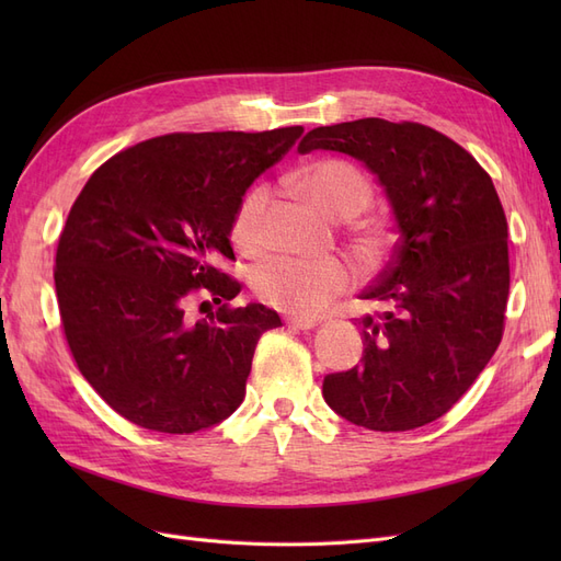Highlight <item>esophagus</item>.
I'll use <instances>...</instances> for the list:
<instances>
[{
  "label": "esophagus",
  "mask_w": 561,
  "mask_h": 561,
  "mask_svg": "<svg viewBox=\"0 0 561 561\" xmlns=\"http://www.w3.org/2000/svg\"><path fill=\"white\" fill-rule=\"evenodd\" d=\"M285 325L293 328V330H313L318 325V320H311V318H285Z\"/></svg>",
  "instance_id": "esophagus-1"
}]
</instances>
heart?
Here are the masks:
<instances>
[{
	"label": "heart",
	"mask_w": 561,
	"mask_h": 561,
	"mask_svg": "<svg viewBox=\"0 0 561 561\" xmlns=\"http://www.w3.org/2000/svg\"><path fill=\"white\" fill-rule=\"evenodd\" d=\"M295 190L311 198L330 217H353L371 201V182L358 165L344 159H322L304 165L293 175ZM268 203V190L262 184L239 201L231 217V243L241 252H254L262 245V225ZM252 290L268 307L295 316H318L330 301L351 290L355 271L336 257H290L278 254L254 266Z\"/></svg>",
	"instance_id": "b5f03b06"
}]
</instances>
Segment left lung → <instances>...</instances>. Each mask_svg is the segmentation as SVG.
Returning <instances> with one entry per match:
<instances>
[{"label":"left lung","instance_id":"1","mask_svg":"<svg viewBox=\"0 0 561 561\" xmlns=\"http://www.w3.org/2000/svg\"><path fill=\"white\" fill-rule=\"evenodd\" d=\"M360 159L386 186L400 239L363 299L360 365L328 375L322 398L369 431H412L445 416L496 353L511 293L507 222L470 151L416 122L358 118L299 142Z\"/></svg>","mask_w":561,"mask_h":561}]
</instances>
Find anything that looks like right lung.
<instances>
[{"label":"right lung","instance_id":"obj_1","mask_svg":"<svg viewBox=\"0 0 561 561\" xmlns=\"http://www.w3.org/2000/svg\"><path fill=\"white\" fill-rule=\"evenodd\" d=\"M301 133H168L118 151L83 184L54 280L72 358L118 416L182 435L243 402L254 346L280 318L262 304L233 307L241 283L217 264L233 260L245 190ZM198 296L220 307L192 321L185 304Z\"/></svg>","mask_w":561,"mask_h":561}]
</instances>
